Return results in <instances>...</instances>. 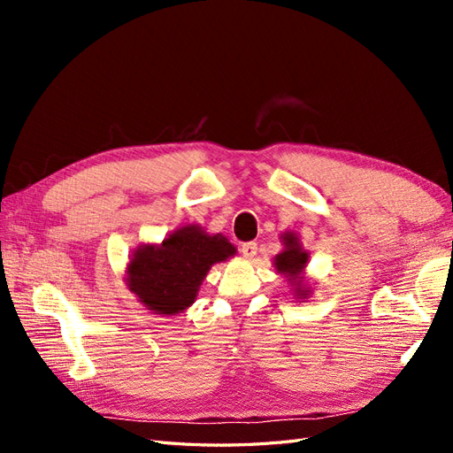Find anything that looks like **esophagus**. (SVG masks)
Instances as JSON below:
<instances>
[{"instance_id":"obj_1","label":"esophagus","mask_w":453,"mask_h":453,"mask_svg":"<svg viewBox=\"0 0 453 453\" xmlns=\"http://www.w3.org/2000/svg\"><path fill=\"white\" fill-rule=\"evenodd\" d=\"M257 242H248V243H242V248H240V251H242V255L245 257V258H253L255 255H257Z\"/></svg>"}]
</instances>
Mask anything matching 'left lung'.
I'll return each instance as SVG.
<instances>
[{
    "instance_id": "8db88e82",
    "label": "left lung",
    "mask_w": 453,
    "mask_h": 453,
    "mask_svg": "<svg viewBox=\"0 0 453 453\" xmlns=\"http://www.w3.org/2000/svg\"><path fill=\"white\" fill-rule=\"evenodd\" d=\"M283 242H285V251L276 257L273 265H276L278 272L285 273V276L289 278L291 283L295 281V285L298 287L296 291H303L300 289V287H303V283H300V272H303V268L308 263V253L300 250L298 238L295 234H285ZM303 295H306V293H303Z\"/></svg>"
}]
</instances>
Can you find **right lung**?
<instances>
[{
  "label": "right lung",
  "mask_w": 453,
  "mask_h": 453,
  "mask_svg": "<svg viewBox=\"0 0 453 453\" xmlns=\"http://www.w3.org/2000/svg\"><path fill=\"white\" fill-rule=\"evenodd\" d=\"M236 253L225 236L195 225L177 228L160 245H143L128 265V287L155 313L173 315L195 303L205 273Z\"/></svg>",
  "instance_id": "1"
}]
</instances>
